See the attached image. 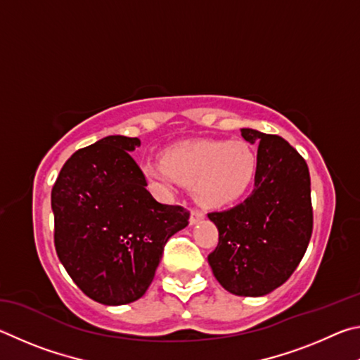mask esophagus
<instances>
[{"label":"esophagus","mask_w":360,"mask_h":360,"mask_svg":"<svg viewBox=\"0 0 360 360\" xmlns=\"http://www.w3.org/2000/svg\"><path fill=\"white\" fill-rule=\"evenodd\" d=\"M204 218V212L200 210V209H196V207H194V209L191 210V217H190V221H191V224H196L198 221H200V219Z\"/></svg>","instance_id":"1"}]
</instances>
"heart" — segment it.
<instances>
[{
  "mask_svg": "<svg viewBox=\"0 0 360 360\" xmlns=\"http://www.w3.org/2000/svg\"><path fill=\"white\" fill-rule=\"evenodd\" d=\"M142 170L164 190L194 185L202 204L226 205L240 199L253 184L256 156L243 142H184L164 151L162 162H143Z\"/></svg>",
  "mask_w": 360,
  "mask_h": 360,
  "instance_id": "heart-1",
  "label": "heart"
}]
</instances>
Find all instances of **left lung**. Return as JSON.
I'll return each instance as SVG.
<instances>
[{"label": "left lung", "instance_id": "left-lung-1", "mask_svg": "<svg viewBox=\"0 0 360 360\" xmlns=\"http://www.w3.org/2000/svg\"><path fill=\"white\" fill-rule=\"evenodd\" d=\"M257 147L255 190L232 209L210 212L218 245L209 264L226 291L257 297L281 286L304 257L313 232L310 172L285 139L240 129Z\"/></svg>", "mask_w": 360, "mask_h": 360}]
</instances>
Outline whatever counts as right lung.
<instances>
[{
	"mask_svg": "<svg viewBox=\"0 0 360 360\" xmlns=\"http://www.w3.org/2000/svg\"><path fill=\"white\" fill-rule=\"evenodd\" d=\"M137 137L107 136L80 148L52 188L53 242L80 291L104 305L141 299L164 245L188 226L190 212L160 204L129 151Z\"/></svg>",
	"mask_w": 360,
	"mask_h": 360,
	"instance_id": "obj_1",
	"label": "right lung"
}]
</instances>
